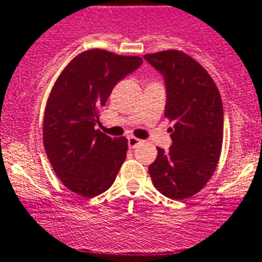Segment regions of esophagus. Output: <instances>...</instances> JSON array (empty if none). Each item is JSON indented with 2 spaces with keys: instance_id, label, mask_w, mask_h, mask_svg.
Instances as JSON below:
<instances>
[{
  "instance_id": "34e87169",
  "label": "esophagus",
  "mask_w": 262,
  "mask_h": 262,
  "mask_svg": "<svg viewBox=\"0 0 262 262\" xmlns=\"http://www.w3.org/2000/svg\"><path fill=\"white\" fill-rule=\"evenodd\" d=\"M140 143H142V140H140V139H138V138H135V136H129V138H128V147L129 148L138 147Z\"/></svg>"
}]
</instances>
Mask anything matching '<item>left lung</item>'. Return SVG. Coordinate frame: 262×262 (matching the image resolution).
I'll use <instances>...</instances> for the list:
<instances>
[{
	"instance_id": "8db88e82",
	"label": "left lung",
	"mask_w": 262,
	"mask_h": 262,
	"mask_svg": "<svg viewBox=\"0 0 262 262\" xmlns=\"http://www.w3.org/2000/svg\"><path fill=\"white\" fill-rule=\"evenodd\" d=\"M164 76L165 117L172 145L148 166L154 186L170 200L193 196L210 181L223 144V103L211 76L182 51L168 50L144 55Z\"/></svg>"
}]
</instances>
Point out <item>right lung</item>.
<instances>
[{
	"instance_id": "add662e5",
	"label": "right lung",
	"mask_w": 262,
	"mask_h": 262,
	"mask_svg": "<svg viewBox=\"0 0 262 262\" xmlns=\"http://www.w3.org/2000/svg\"><path fill=\"white\" fill-rule=\"evenodd\" d=\"M143 64L139 56L88 50L72 59L51 90L43 144L60 181L84 198L102 194L126 160L127 139L94 129L113 88Z\"/></svg>"
}]
</instances>
